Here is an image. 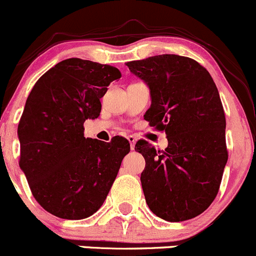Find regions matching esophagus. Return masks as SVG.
Listing matches in <instances>:
<instances>
[{"instance_id":"esophagus-1","label":"esophagus","mask_w":256,"mask_h":256,"mask_svg":"<svg viewBox=\"0 0 256 256\" xmlns=\"http://www.w3.org/2000/svg\"><path fill=\"white\" fill-rule=\"evenodd\" d=\"M127 139L129 140V143H130V148L134 149V146H136V136H128Z\"/></svg>"}]
</instances>
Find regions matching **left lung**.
<instances>
[{
    "mask_svg": "<svg viewBox=\"0 0 256 256\" xmlns=\"http://www.w3.org/2000/svg\"><path fill=\"white\" fill-rule=\"evenodd\" d=\"M127 66L150 90L144 120L166 130L169 142L166 150L143 139L134 148L146 159L140 182L146 204L166 222L193 219L213 203L228 162L216 86L203 66L183 56H154Z\"/></svg>",
    "mask_w": 256,
    "mask_h": 256,
    "instance_id": "8db88e82",
    "label": "left lung"
}]
</instances>
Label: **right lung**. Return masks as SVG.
Returning a JSON list of instances; mask_svg holds the SVG:
<instances>
[{
    "label": "right lung",
    "mask_w": 256,
    "mask_h": 256,
    "mask_svg": "<svg viewBox=\"0 0 256 256\" xmlns=\"http://www.w3.org/2000/svg\"><path fill=\"white\" fill-rule=\"evenodd\" d=\"M120 76L112 66L68 58L32 88L17 129L20 168L48 213L80 220L104 203L130 146L120 136L86 138L83 123L100 116V100Z\"/></svg>",
    "instance_id": "1"
}]
</instances>
